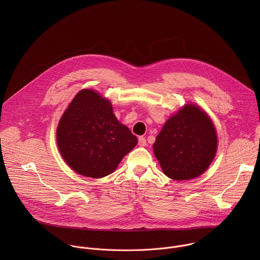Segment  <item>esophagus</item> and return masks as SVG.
Listing matches in <instances>:
<instances>
[{
    "instance_id": "1",
    "label": "esophagus",
    "mask_w": 260,
    "mask_h": 260,
    "mask_svg": "<svg viewBox=\"0 0 260 260\" xmlns=\"http://www.w3.org/2000/svg\"><path fill=\"white\" fill-rule=\"evenodd\" d=\"M140 146H146V139L144 137H139L138 139Z\"/></svg>"
}]
</instances>
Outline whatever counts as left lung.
<instances>
[{"label":"left lung","instance_id":"left-lung-1","mask_svg":"<svg viewBox=\"0 0 260 260\" xmlns=\"http://www.w3.org/2000/svg\"><path fill=\"white\" fill-rule=\"evenodd\" d=\"M165 175L176 181L201 176L217 151L215 126L203 109L187 104L171 116L153 144Z\"/></svg>","mask_w":260,"mask_h":260}]
</instances>
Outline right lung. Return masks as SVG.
Segmentation results:
<instances>
[{
  "label": "right lung",
  "mask_w": 260,
  "mask_h": 260,
  "mask_svg": "<svg viewBox=\"0 0 260 260\" xmlns=\"http://www.w3.org/2000/svg\"><path fill=\"white\" fill-rule=\"evenodd\" d=\"M56 142L73 171L98 179L113 173L138 139L117 120L109 100L92 89H82L58 122Z\"/></svg>",
  "instance_id": "obj_1"
}]
</instances>
